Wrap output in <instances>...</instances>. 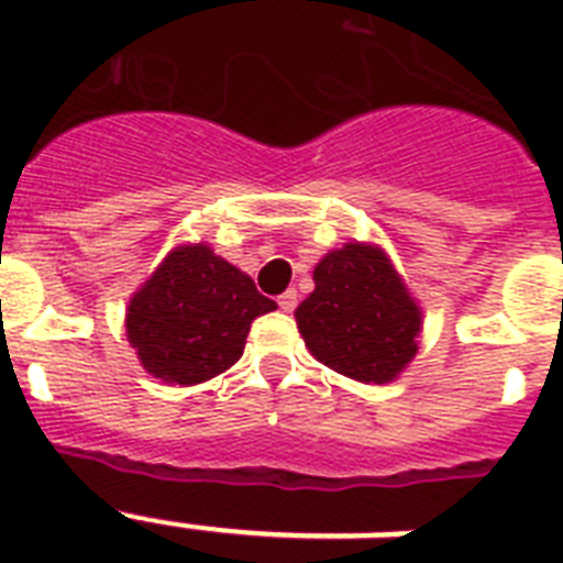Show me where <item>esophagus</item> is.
<instances>
[{"mask_svg":"<svg viewBox=\"0 0 563 563\" xmlns=\"http://www.w3.org/2000/svg\"><path fill=\"white\" fill-rule=\"evenodd\" d=\"M277 303H280V309H283V312H291V309L298 307V291H295V289L283 291V295H280V300H277Z\"/></svg>","mask_w":563,"mask_h":563,"instance_id":"obj_1","label":"esophagus"}]
</instances>
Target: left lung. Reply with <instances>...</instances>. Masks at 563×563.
<instances>
[{"label": "left lung", "mask_w": 563, "mask_h": 563, "mask_svg": "<svg viewBox=\"0 0 563 563\" xmlns=\"http://www.w3.org/2000/svg\"><path fill=\"white\" fill-rule=\"evenodd\" d=\"M316 289L295 309L309 353L356 383H394L418 356L423 312L391 256L347 242L318 260Z\"/></svg>", "instance_id": "1"}]
</instances>
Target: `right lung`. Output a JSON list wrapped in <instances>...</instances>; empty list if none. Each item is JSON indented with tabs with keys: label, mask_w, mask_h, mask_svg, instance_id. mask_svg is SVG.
Returning <instances> with one entry per match:
<instances>
[{
	"label": "right lung",
	"mask_w": 563,
	"mask_h": 563,
	"mask_svg": "<svg viewBox=\"0 0 563 563\" xmlns=\"http://www.w3.org/2000/svg\"><path fill=\"white\" fill-rule=\"evenodd\" d=\"M277 303L210 245L172 247L131 295L125 333L136 360L166 385H198L236 365L254 318Z\"/></svg>",
	"instance_id": "1"
}]
</instances>
